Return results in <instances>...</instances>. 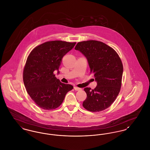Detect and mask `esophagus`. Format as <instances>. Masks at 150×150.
<instances>
[{
    "mask_svg": "<svg viewBox=\"0 0 150 150\" xmlns=\"http://www.w3.org/2000/svg\"><path fill=\"white\" fill-rule=\"evenodd\" d=\"M74 89H75V91H80V90H81V88H78V87H74Z\"/></svg>",
    "mask_w": 150,
    "mask_h": 150,
    "instance_id": "34e87169",
    "label": "esophagus"
}]
</instances>
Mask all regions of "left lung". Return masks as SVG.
<instances>
[{
    "mask_svg": "<svg viewBox=\"0 0 150 150\" xmlns=\"http://www.w3.org/2000/svg\"><path fill=\"white\" fill-rule=\"evenodd\" d=\"M75 49L87 58L91 73L97 81L94 89H84L87 98L83 106L90 112L104 110L113 103L120 93L123 74L121 59L113 48L101 41L79 42Z\"/></svg>",
    "mask_w": 150,
    "mask_h": 150,
    "instance_id": "obj_1",
    "label": "left lung"
}]
</instances>
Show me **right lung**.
<instances>
[{
  "mask_svg": "<svg viewBox=\"0 0 150 150\" xmlns=\"http://www.w3.org/2000/svg\"><path fill=\"white\" fill-rule=\"evenodd\" d=\"M76 42L51 41L35 47L29 54L23 70V81L28 95L38 107L53 110L62 104L66 93L73 89L62 83L54 71H58L62 58Z\"/></svg>",
  "mask_w": 150,
  "mask_h": 150,
  "instance_id": "right-lung-1",
  "label": "right lung"
}]
</instances>
